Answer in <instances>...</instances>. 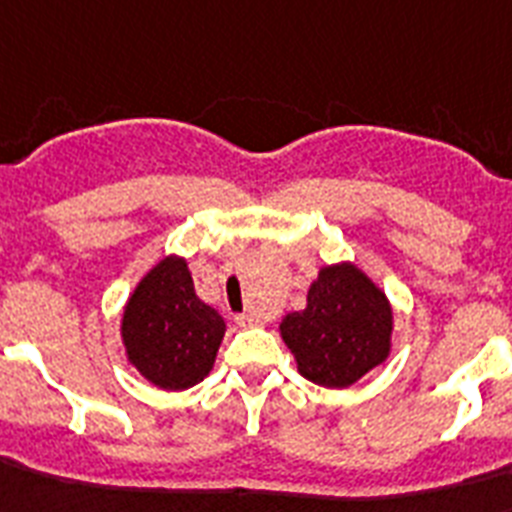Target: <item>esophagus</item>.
I'll list each match as a JSON object with an SVG mask.
<instances>
[{
  "label": "esophagus",
  "instance_id": "esophagus-1",
  "mask_svg": "<svg viewBox=\"0 0 512 512\" xmlns=\"http://www.w3.org/2000/svg\"><path fill=\"white\" fill-rule=\"evenodd\" d=\"M235 324H240V327H256V324H259V319L251 314H240V316H235Z\"/></svg>",
  "mask_w": 512,
  "mask_h": 512
}]
</instances>
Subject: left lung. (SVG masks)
<instances>
[{"label": "left lung", "instance_id": "8db88e82", "mask_svg": "<svg viewBox=\"0 0 512 512\" xmlns=\"http://www.w3.org/2000/svg\"><path fill=\"white\" fill-rule=\"evenodd\" d=\"M395 314L382 287L353 261L319 269L306 308L280 322V337L308 382L342 390L392 353Z\"/></svg>", "mask_w": 512, "mask_h": 512}]
</instances>
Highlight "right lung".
<instances>
[{
    "instance_id": "add662e5",
    "label": "right lung",
    "mask_w": 512,
    "mask_h": 512,
    "mask_svg": "<svg viewBox=\"0 0 512 512\" xmlns=\"http://www.w3.org/2000/svg\"><path fill=\"white\" fill-rule=\"evenodd\" d=\"M225 329L217 308L196 295L188 259L177 253L143 274L120 319L128 363L164 392L188 390L209 377Z\"/></svg>"
}]
</instances>
